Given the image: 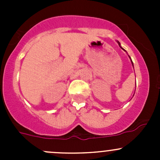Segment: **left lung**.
<instances>
[{
	"label": "left lung",
	"mask_w": 160,
	"mask_h": 160,
	"mask_svg": "<svg viewBox=\"0 0 160 160\" xmlns=\"http://www.w3.org/2000/svg\"><path fill=\"white\" fill-rule=\"evenodd\" d=\"M117 42H118V46H120V48H121V49H123V50H124V51H125V52H126V51H125V49H123V48H122V46H121V43H120V42H118V41H117ZM129 58H130V59H131V62H132V67H134V65H133V62H132V59H131V57H130V56H129Z\"/></svg>",
	"instance_id": "8db88e82"
}]
</instances>
